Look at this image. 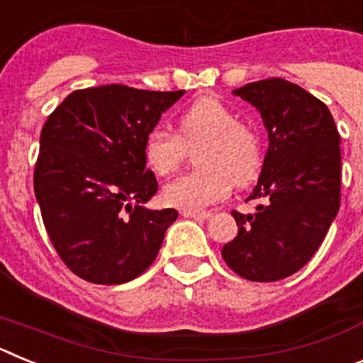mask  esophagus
I'll list each match as a JSON object with an SVG mask.
<instances>
[{
	"label": "esophagus",
	"mask_w": 363,
	"mask_h": 363,
	"mask_svg": "<svg viewBox=\"0 0 363 363\" xmlns=\"http://www.w3.org/2000/svg\"><path fill=\"white\" fill-rule=\"evenodd\" d=\"M182 216L194 218V220H209L213 213H209V211H203V213H200V211H182Z\"/></svg>",
	"instance_id": "obj_1"
}]
</instances>
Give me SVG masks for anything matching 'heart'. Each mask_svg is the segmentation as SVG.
<instances>
[{
    "label": "heart",
    "mask_w": 363,
    "mask_h": 363,
    "mask_svg": "<svg viewBox=\"0 0 363 363\" xmlns=\"http://www.w3.org/2000/svg\"><path fill=\"white\" fill-rule=\"evenodd\" d=\"M198 171L163 187V201L182 211H201L229 196L233 185L251 182L262 165V140L255 127L218 98H201L178 120V134L154 127L143 143L147 167L158 176L171 174L189 149H196Z\"/></svg>",
    "instance_id": "heart-1"
}]
</instances>
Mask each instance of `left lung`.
I'll return each mask as SVG.
<instances>
[{"mask_svg":"<svg viewBox=\"0 0 363 363\" xmlns=\"http://www.w3.org/2000/svg\"><path fill=\"white\" fill-rule=\"evenodd\" d=\"M234 94L255 105L269 133L255 214L233 211L238 236L221 256L245 280L278 281L318 251L340 209V134L323 101L281 78L247 83Z\"/></svg>","mask_w":363,"mask_h":363,"instance_id":"1","label":"left lung"}]
</instances>
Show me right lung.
I'll use <instances>...</instances> for the list:
<instances>
[{"mask_svg":"<svg viewBox=\"0 0 363 363\" xmlns=\"http://www.w3.org/2000/svg\"><path fill=\"white\" fill-rule=\"evenodd\" d=\"M185 91H74L47 118L34 169L45 229L63 264L91 284L134 280L158 256L178 211L143 207L158 182L143 143Z\"/></svg>","mask_w":363,"mask_h":363,"instance_id":"obj_1","label":"right lung"}]
</instances>
